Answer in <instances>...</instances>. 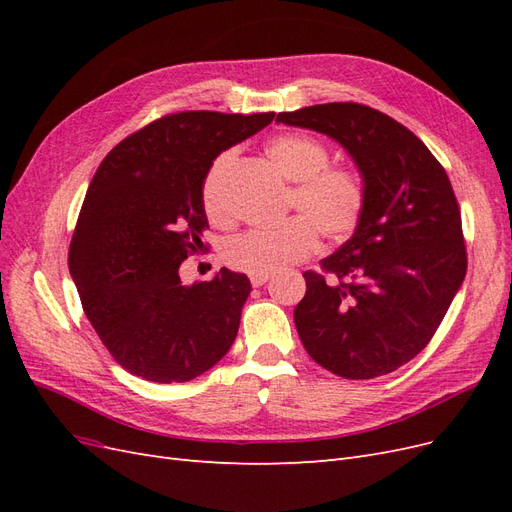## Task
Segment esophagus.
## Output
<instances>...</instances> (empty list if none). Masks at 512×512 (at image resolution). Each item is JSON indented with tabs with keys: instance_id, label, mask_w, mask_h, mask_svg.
<instances>
[{
	"instance_id": "obj_1",
	"label": "esophagus",
	"mask_w": 512,
	"mask_h": 512,
	"mask_svg": "<svg viewBox=\"0 0 512 512\" xmlns=\"http://www.w3.org/2000/svg\"><path fill=\"white\" fill-rule=\"evenodd\" d=\"M269 280H271V275H252V277H250V282H252L254 288L265 286Z\"/></svg>"
}]
</instances>
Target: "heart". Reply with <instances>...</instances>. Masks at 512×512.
Segmentation results:
<instances>
[{"label":"heart","mask_w":512,"mask_h":512,"mask_svg":"<svg viewBox=\"0 0 512 512\" xmlns=\"http://www.w3.org/2000/svg\"><path fill=\"white\" fill-rule=\"evenodd\" d=\"M267 156L292 181L288 207L303 218H290L273 228L250 230L232 239L224 260L230 269L247 275H271L316 250L318 232L337 241L348 237L365 209V181L350 166H331L329 149L307 134H280L267 143ZM235 162L230 151L220 153L207 170L200 188L205 215L211 224L226 228L232 211L224 196V177Z\"/></svg>","instance_id":"1"}]
</instances>
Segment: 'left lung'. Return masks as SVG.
<instances>
[{
  "label": "left lung",
  "mask_w": 512,
  "mask_h": 512,
  "mask_svg": "<svg viewBox=\"0 0 512 512\" xmlns=\"http://www.w3.org/2000/svg\"><path fill=\"white\" fill-rule=\"evenodd\" d=\"M346 149L365 181L352 237L322 260L337 280L303 273L294 324L312 359L335 376L391 374L440 327L468 269L451 181L421 138L376 108L305 106L275 119Z\"/></svg>",
  "instance_id": "1"
}]
</instances>
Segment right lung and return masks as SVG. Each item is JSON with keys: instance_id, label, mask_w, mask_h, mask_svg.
<instances>
[{"instance_id": "add662e5", "label": "right lung", "mask_w": 512, "mask_h": 512, "mask_svg": "<svg viewBox=\"0 0 512 512\" xmlns=\"http://www.w3.org/2000/svg\"><path fill=\"white\" fill-rule=\"evenodd\" d=\"M275 113L188 111L156 119L111 149L89 183L68 267L113 359L151 382L205 374L235 342L252 284L222 267L185 286L181 262L205 250L200 188L211 162Z\"/></svg>"}]
</instances>
